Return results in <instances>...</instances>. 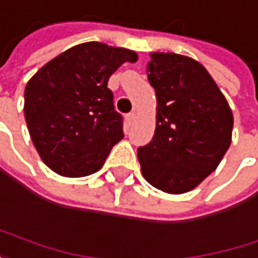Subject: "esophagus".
I'll return each instance as SVG.
<instances>
[{"instance_id":"34e87169","label":"esophagus","mask_w":258,"mask_h":258,"mask_svg":"<svg viewBox=\"0 0 258 258\" xmlns=\"http://www.w3.org/2000/svg\"><path fill=\"white\" fill-rule=\"evenodd\" d=\"M134 120H135V114H134V112H131V114H127V115H126V121H127L129 124H132V123H134Z\"/></svg>"}]
</instances>
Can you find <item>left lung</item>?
<instances>
[{"mask_svg": "<svg viewBox=\"0 0 258 258\" xmlns=\"http://www.w3.org/2000/svg\"><path fill=\"white\" fill-rule=\"evenodd\" d=\"M147 79L156 94L152 141L138 147L144 179L181 195L214 172L231 144L233 112L198 60L176 53H150Z\"/></svg>", "mask_w": 258, "mask_h": 258, "instance_id": "1", "label": "left lung"}]
</instances>
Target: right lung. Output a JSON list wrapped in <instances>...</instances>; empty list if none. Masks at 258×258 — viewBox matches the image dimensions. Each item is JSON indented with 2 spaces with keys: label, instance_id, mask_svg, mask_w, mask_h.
I'll return each mask as SVG.
<instances>
[{
  "label": "right lung",
  "instance_id": "add662e5",
  "mask_svg": "<svg viewBox=\"0 0 258 258\" xmlns=\"http://www.w3.org/2000/svg\"><path fill=\"white\" fill-rule=\"evenodd\" d=\"M132 50L85 42L47 62L25 86L24 115L41 159L57 175L82 178L99 172L124 137L109 77Z\"/></svg>",
  "mask_w": 258,
  "mask_h": 258
}]
</instances>
